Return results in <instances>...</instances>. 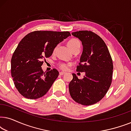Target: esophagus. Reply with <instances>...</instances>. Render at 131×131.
<instances>
[{
    "label": "esophagus",
    "mask_w": 131,
    "mask_h": 131,
    "mask_svg": "<svg viewBox=\"0 0 131 131\" xmlns=\"http://www.w3.org/2000/svg\"><path fill=\"white\" fill-rule=\"evenodd\" d=\"M65 74H66V72H64V71H61V72H60V74L61 75V76H62V75H64Z\"/></svg>",
    "instance_id": "34e87169"
}]
</instances>
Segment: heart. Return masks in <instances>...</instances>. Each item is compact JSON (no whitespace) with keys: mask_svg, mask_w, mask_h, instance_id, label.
Masks as SVG:
<instances>
[{"mask_svg":"<svg viewBox=\"0 0 131 131\" xmlns=\"http://www.w3.org/2000/svg\"><path fill=\"white\" fill-rule=\"evenodd\" d=\"M67 45L68 47H69L70 48V49L71 51V50H72L74 48L76 47V46H80V42L79 40H78V39H72L68 42ZM71 65V62H68V63H66V62H60V63H59L58 64L59 67H60L61 69L64 70H67L69 66H70Z\"/></svg>","mask_w":131,"mask_h":131,"instance_id":"obj_1","label":"heart"}]
</instances>
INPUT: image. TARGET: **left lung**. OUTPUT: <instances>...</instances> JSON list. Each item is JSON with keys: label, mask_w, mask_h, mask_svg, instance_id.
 I'll use <instances>...</instances> for the list:
<instances>
[{"label": "left lung", "mask_w": 131, "mask_h": 131, "mask_svg": "<svg viewBox=\"0 0 131 131\" xmlns=\"http://www.w3.org/2000/svg\"><path fill=\"white\" fill-rule=\"evenodd\" d=\"M83 46L79 66L76 70L85 72L82 79L73 73L69 85L70 94L76 103L84 105L95 104L103 98L111 85L113 61L108 48L99 36L91 31L71 33Z\"/></svg>", "instance_id": "8db88e82"}]
</instances>
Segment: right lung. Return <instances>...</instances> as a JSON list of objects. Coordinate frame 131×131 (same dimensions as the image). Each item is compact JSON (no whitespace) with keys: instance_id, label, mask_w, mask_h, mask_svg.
<instances>
[{"instance_id":"1","label":"right lung","mask_w":131,"mask_h":131,"mask_svg":"<svg viewBox=\"0 0 131 131\" xmlns=\"http://www.w3.org/2000/svg\"><path fill=\"white\" fill-rule=\"evenodd\" d=\"M69 31H35L18 45L11 59V74L16 88L25 98L45 95L59 75L53 69L45 73L43 59L49 58L58 43L70 36Z\"/></svg>"}]
</instances>
